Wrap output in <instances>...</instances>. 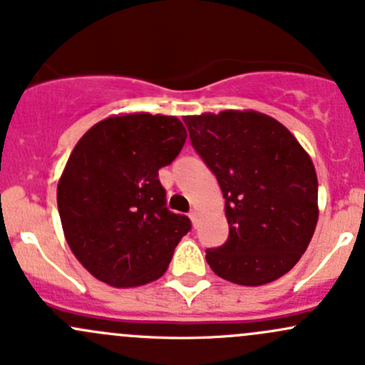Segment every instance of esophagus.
I'll list each match as a JSON object with an SVG mask.
<instances>
[{
  "mask_svg": "<svg viewBox=\"0 0 365 365\" xmlns=\"http://www.w3.org/2000/svg\"><path fill=\"white\" fill-rule=\"evenodd\" d=\"M197 215H200V212H197V208H192V210H190V212H189V217H190V220H192V222H196Z\"/></svg>",
  "mask_w": 365,
  "mask_h": 365,
  "instance_id": "34e87169",
  "label": "esophagus"
}]
</instances>
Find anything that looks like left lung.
<instances>
[{
    "label": "left lung",
    "instance_id": "left-lung-1",
    "mask_svg": "<svg viewBox=\"0 0 365 365\" xmlns=\"http://www.w3.org/2000/svg\"><path fill=\"white\" fill-rule=\"evenodd\" d=\"M183 121L226 200L230 237L206 249L210 268L240 286L288 274L318 224V176L309 153L275 118L251 109Z\"/></svg>",
    "mask_w": 365,
    "mask_h": 365
}]
</instances>
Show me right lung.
Returning <instances> with one entry per match:
<instances>
[{"mask_svg": "<svg viewBox=\"0 0 365 365\" xmlns=\"http://www.w3.org/2000/svg\"><path fill=\"white\" fill-rule=\"evenodd\" d=\"M176 116L114 114L77 141L58 182L68 247L93 277L114 288L157 281L189 233V217L165 208L159 169L183 148Z\"/></svg>", "mask_w": 365, "mask_h": 365, "instance_id": "right-lung-1", "label": "right lung"}]
</instances>
